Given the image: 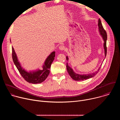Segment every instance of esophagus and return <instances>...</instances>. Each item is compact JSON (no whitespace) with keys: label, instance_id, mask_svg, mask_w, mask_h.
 Returning a JSON list of instances; mask_svg holds the SVG:
<instances>
[{"label":"esophagus","instance_id":"esophagus-1","mask_svg":"<svg viewBox=\"0 0 120 120\" xmlns=\"http://www.w3.org/2000/svg\"><path fill=\"white\" fill-rule=\"evenodd\" d=\"M59 49H60V50H64L65 49V47H64V45H60V46H59Z\"/></svg>","mask_w":120,"mask_h":120}]
</instances>
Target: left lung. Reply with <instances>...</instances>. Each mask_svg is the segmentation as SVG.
Here are the masks:
<instances>
[{
	"instance_id": "left-lung-1",
	"label": "left lung",
	"mask_w": 120,
	"mask_h": 120,
	"mask_svg": "<svg viewBox=\"0 0 120 120\" xmlns=\"http://www.w3.org/2000/svg\"><path fill=\"white\" fill-rule=\"evenodd\" d=\"M98 31L101 37L102 38V40H103L104 43V51H105V58L106 56V53H107V48H106V40H107V34L104 28H103V26H102L101 20L100 19H98ZM66 60L68 61L69 60V58L67 56L66 57ZM105 59H104V60ZM103 60V61H104ZM101 67H99L98 70L96 71L94 73H92L91 74H79L75 73L73 68H71L70 66H69L68 64V63L66 64V69L67 70V72L68 74H69L70 76L75 81H82V80H86L89 78H91L93 77H94V75H95L98 72H99L100 69Z\"/></svg>"
}]
</instances>
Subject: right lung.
<instances>
[{
    "label": "right lung",
    "mask_w": 120,
    "mask_h": 120,
    "mask_svg": "<svg viewBox=\"0 0 120 120\" xmlns=\"http://www.w3.org/2000/svg\"><path fill=\"white\" fill-rule=\"evenodd\" d=\"M55 51H53L47 56L43 64L42 70L38 68L36 70L28 71L22 66L15 50L12 47V58L17 69L26 81L33 84L41 83L46 79L50 73L51 64L55 59Z\"/></svg>",
    "instance_id": "obj_1"
}]
</instances>
